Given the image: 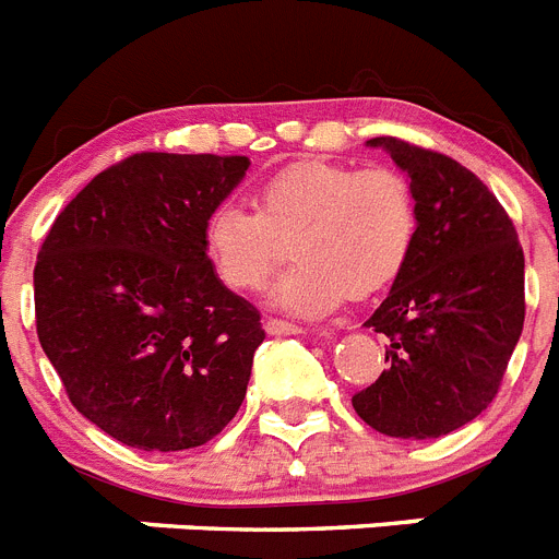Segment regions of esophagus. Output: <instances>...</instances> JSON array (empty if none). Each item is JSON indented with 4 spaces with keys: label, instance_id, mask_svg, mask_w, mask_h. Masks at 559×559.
Here are the masks:
<instances>
[{
    "label": "esophagus",
    "instance_id": "obj_1",
    "mask_svg": "<svg viewBox=\"0 0 559 559\" xmlns=\"http://www.w3.org/2000/svg\"><path fill=\"white\" fill-rule=\"evenodd\" d=\"M265 330H269L271 335H299V333H305L302 324L285 322V319H265Z\"/></svg>",
    "mask_w": 559,
    "mask_h": 559
}]
</instances>
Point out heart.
<instances>
[{
    "label": "heart",
    "instance_id": "heart-1",
    "mask_svg": "<svg viewBox=\"0 0 559 559\" xmlns=\"http://www.w3.org/2000/svg\"><path fill=\"white\" fill-rule=\"evenodd\" d=\"M294 269L274 288L276 305L322 313L344 296H372L406 269L417 240V201L392 167L305 159L254 190V212L218 204L204 221V254L226 288L254 294L283 263Z\"/></svg>",
    "mask_w": 559,
    "mask_h": 559
}]
</instances>
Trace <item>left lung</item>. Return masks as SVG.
Returning <instances> with one entry per match:
<instances>
[{"instance_id":"left-lung-1","label":"left lung","mask_w":559,"mask_h":559,"mask_svg":"<svg viewBox=\"0 0 559 559\" xmlns=\"http://www.w3.org/2000/svg\"><path fill=\"white\" fill-rule=\"evenodd\" d=\"M369 145L408 176L417 240L367 322L389 338V369L353 408L386 437L437 439L476 419L501 389L526 316L523 249L476 173L397 136Z\"/></svg>"}]
</instances>
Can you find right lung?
<instances>
[{
    "instance_id": "add662e5",
    "label": "right lung",
    "mask_w": 559,
    "mask_h": 559,
    "mask_svg": "<svg viewBox=\"0 0 559 559\" xmlns=\"http://www.w3.org/2000/svg\"><path fill=\"white\" fill-rule=\"evenodd\" d=\"M246 156L133 153L69 201L38 251L36 330L69 403L140 451L229 426L265 330L204 254V221Z\"/></svg>"
}]
</instances>
